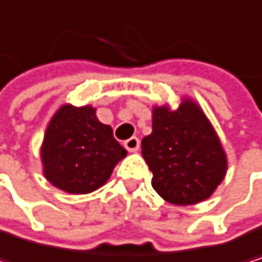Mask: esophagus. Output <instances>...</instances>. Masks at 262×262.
Wrapping results in <instances>:
<instances>
[{"label": "esophagus", "instance_id": "34e87169", "mask_svg": "<svg viewBox=\"0 0 262 262\" xmlns=\"http://www.w3.org/2000/svg\"><path fill=\"white\" fill-rule=\"evenodd\" d=\"M124 147L128 150V152H137V150L140 149V140L137 137H132L124 141Z\"/></svg>", "mask_w": 262, "mask_h": 262}]
</instances>
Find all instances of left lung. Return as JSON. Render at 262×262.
<instances>
[{
    "instance_id": "1",
    "label": "left lung",
    "mask_w": 262,
    "mask_h": 262,
    "mask_svg": "<svg viewBox=\"0 0 262 262\" xmlns=\"http://www.w3.org/2000/svg\"><path fill=\"white\" fill-rule=\"evenodd\" d=\"M141 154L152 171L154 190L179 206L209 198L226 171V157L212 125L188 100L174 112L168 106L154 110L152 134L143 138Z\"/></svg>"
}]
</instances>
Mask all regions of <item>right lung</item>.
Listing matches in <instances>:
<instances>
[{
    "instance_id": "add662e5",
    "label": "right lung",
    "mask_w": 262,
    "mask_h": 262,
    "mask_svg": "<svg viewBox=\"0 0 262 262\" xmlns=\"http://www.w3.org/2000/svg\"><path fill=\"white\" fill-rule=\"evenodd\" d=\"M125 156L112 127L99 122L93 106L64 105L50 121L43 138V174L64 192L89 193L106 182Z\"/></svg>"
}]
</instances>
